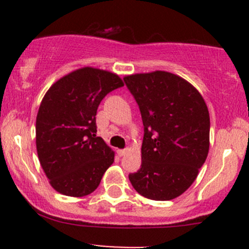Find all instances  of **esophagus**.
Here are the masks:
<instances>
[{"mask_svg": "<svg viewBox=\"0 0 249 249\" xmlns=\"http://www.w3.org/2000/svg\"><path fill=\"white\" fill-rule=\"evenodd\" d=\"M126 153H127V149H118V154H119L120 157H124Z\"/></svg>", "mask_w": 249, "mask_h": 249, "instance_id": "obj_1", "label": "esophagus"}]
</instances>
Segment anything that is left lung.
Segmentation results:
<instances>
[{"mask_svg": "<svg viewBox=\"0 0 249 249\" xmlns=\"http://www.w3.org/2000/svg\"><path fill=\"white\" fill-rule=\"evenodd\" d=\"M136 100L144 135L142 164L129 179L139 194L167 201L193 184L210 148V114L190 83L165 71L124 78Z\"/></svg>", "mask_w": 249, "mask_h": 249, "instance_id": "1", "label": "left lung"}]
</instances>
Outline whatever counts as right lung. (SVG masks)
I'll use <instances>...</instances> for the list:
<instances>
[{
    "label": "right lung",
    "mask_w": 249,
    "mask_h": 249,
    "mask_svg": "<svg viewBox=\"0 0 249 249\" xmlns=\"http://www.w3.org/2000/svg\"><path fill=\"white\" fill-rule=\"evenodd\" d=\"M117 74L84 67L55 82L39 106L36 145L50 185L60 194L80 197L99 187L114 153L96 136L100 102L122 88Z\"/></svg>",
    "instance_id": "1"
}]
</instances>
